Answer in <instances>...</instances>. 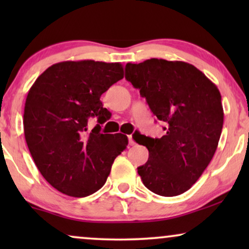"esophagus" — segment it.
<instances>
[{"mask_svg":"<svg viewBox=\"0 0 249 249\" xmlns=\"http://www.w3.org/2000/svg\"><path fill=\"white\" fill-rule=\"evenodd\" d=\"M128 139H129V145H130V146H134L136 144L135 141H134V138H132V135H129L128 136Z\"/></svg>","mask_w":249,"mask_h":249,"instance_id":"1","label":"esophagus"}]
</instances>
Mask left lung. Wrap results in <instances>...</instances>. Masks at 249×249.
<instances>
[{
    "label": "left lung",
    "instance_id": "left-lung-1",
    "mask_svg": "<svg viewBox=\"0 0 249 249\" xmlns=\"http://www.w3.org/2000/svg\"><path fill=\"white\" fill-rule=\"evenodd\" d=\"M125 79L138 88L165 135H141L148 161L138 168L145 187L172 197L192 188L210 164L223 127L221 94L202 71L183 61L149 59L125 66Z\"/></svg>",
    "mask_w": 249,
    "mask_h": 249
}]
</instances>
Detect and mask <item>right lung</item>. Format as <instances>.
<instances>
[{
    "instance_id": "1",
    "label": "right lung",
    "mask_w": 249,
    "mask_h": 249,
    "mask_svg": "<svg viewBox=\"0 0 249 249\" xmlns=\"http://www.w3.org/2000/svg\"><path fill=\"white\" fill-rule=\"evenodd\" d=\"M122 78L119 62L63 61L30 87L23 113L26 142L39 172L62 194L86 197L97 192L127 147V136L101 134L100 125L87 132L90 116L100 124L110 119L101 95Z\"/></svg>"
}]
</instances>
